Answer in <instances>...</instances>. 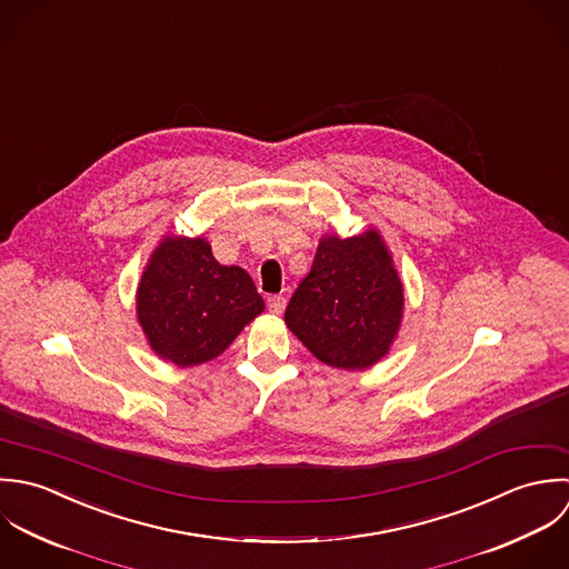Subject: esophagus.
<instances>
[{"instance_id":"1","label":"esophagus","mask_w":569,"mask_h":569,"mask_svg":"<svg viewBox=\"0 0 569 569\" xmlns=\"http://www.w3.org/2000/svg\"><path fill=\"white\" fill-rule=\"evenodd\" d=\"M266 303H268V310H270L272 315H281V312L286 310V297H281V295H270V297L266 299Z\"/></svg>"}]
</instances>
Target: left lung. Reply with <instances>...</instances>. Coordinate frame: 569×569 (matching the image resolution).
<instances>
[{"label": "left lung", "instance_id": "8db88e82", "mask_svg": "<svg viewBox=\"0 0 569 569\" xmlns=\"http://www.w3.org/2000/svg\"><path fill=\"white\" fill-rule=\"evenodd\" d=\"M402 283L376 230L323 237L295 290L286 323L319 360L339 369L378 362L402 319Z\"/></svg>", "mask_w": 569, "mask_h": 569}]
</instances>
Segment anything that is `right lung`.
<instances>
[{"label": "right lung", "mask_w": 569, "mask_h": 569, "mask_svg": "<svg viewBox=\"0 0 569 569\" xmlns=\"http://www.w3.org/2000/svg\"><path fill=\"white\" fill-rule=\"evenodd\" d=\"M136 306L153 351L180 367L220 356L263 312L246 270L218 263L204 239L187 237H169L153 252Z\"/></svg>", "instance_id": "obj_1"}]
</instances>
